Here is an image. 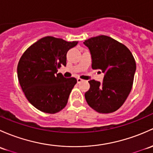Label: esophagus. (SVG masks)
Instances as JSON below:
<instances>
[{
	"label": "esophagus",
	"instance_id": "1",
	"mask_svg": "<svg viewBox=\"0 0 153 153\" xmlns=\"http://www.w3.org/2000/svg\"><path fill=\"white\" fill-rule=\"evenodd\" d=\"M82 81H83V80H82L81 78H77V82H78V83H81V82H82Z\"/></svg>",
	"mask_w": 153,
	"mask_h": 153
}]
</instances>
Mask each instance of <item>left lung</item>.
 <instances>
[{
	"instance_id": "left-lung-1",
	"label": "left lung",
	"mask_w": 153,
	"mask_h": 153,
	"mask_svg": "<svg viewBox=\"0 0 153 153\" xmlns=\"http://www.w3.org/2000/svg\"><path fill=\"white\" fill-rule=\"evenodd\" d=\"M83 44L91 53L93 70L105 74L102 83L89 81L90 88L85 93L86 102L98 113L116 111L132 89L136 69L134 57L125 45L104 35L85 40Z\"/></svg>"
}]
</instances>
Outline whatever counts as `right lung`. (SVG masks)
Returning a JSON list of instances; mask_svg holds the SVG:
<instances>
[{"label":"right lung","mask_w":153,"mask_h":153,"mask_svg":"<svg viewBox=\"0 0 153 153\" xmlns=\"http://www.w3.org/2000/svg\"><path fill=\"white\" fill-rule=\"evenodd\" d=\"M78 42H67L53 36L40 39L22 54L17 65V77L29 102L44 113L62 111L77 80L66 78L58 69L67 64V53Z\"/></svg>","instance_id":"right-lung-1"}]
</instances>
